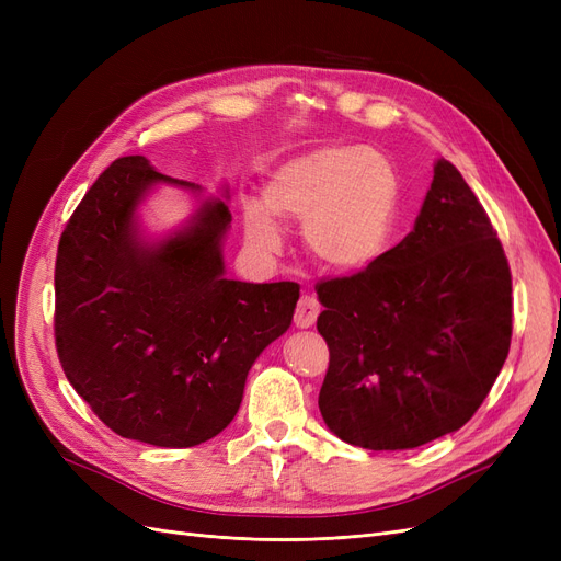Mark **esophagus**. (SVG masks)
I'll use <instances>...</instances> for the list:
<instances>
[{
  "label": "esophagus",
  "instance_id": "esophagus-1",
  "mask_svg": "<svg viewBox=\"0 0 561 561\" xmlns=\"http://www.w3.org/2000/svg\"><path fill=\"white\" fill-rule=\"evenodd\" d=\"M320 313V304L313 295H301L295 309V325L297 328H311Z\"/></svg>",
  "mask_w": 561,
  "mask_h": 561
}]
</instances>
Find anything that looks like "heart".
I'll use <instances>...</instances> for the list:
<instances>
[{
  "label": "heart",
  "instance_id": "obj_1",
  "mask_svg": "<svg viewBox=\"0 0 561 561\" xmlns=\"http://www.w3.org/2000/svg\"><path fill=\"white\" fill-rule=\"evenodd\" d=\"M264 201L272 213L304 225V243L320 264L351 274L386 252L400 180L381 151L325 145L283 161L266 180ZM243 225L254 248L280 250V227L260 203L243 208Z\"/></svg>",
  "mask_w": 561,
  "mask_h": 561
}]
</instances>
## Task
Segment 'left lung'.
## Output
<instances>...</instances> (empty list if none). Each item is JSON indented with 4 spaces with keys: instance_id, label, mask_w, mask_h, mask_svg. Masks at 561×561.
<instances>
[{
    "instance_id": "8db88e82",
    "label": "left lung",
    "mask_w": 561,
    "mask_h": 561,
    "mask_svg": "<svg viewBox=\"0 0 561 561\" xmlns=\"http://www.w3.org/2000/svg\"><path fill=\"white\" fill-rule=\"evenodd\" d=\"M316 293L330 348L318 407L355 447L414 449L458 431L511 351V266L482 203L445 159L414 229Z\"/></svg>"
}]
</instances>
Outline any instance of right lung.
<instances>
[{
	"label": "right lung",
	"instance_id": "obj_1",
	"mask_svg": "<svg viewBox=\"0 0 561 561\" xmlns=\"http://www.w3.org/2000/svg\"><path fill=\"white\" fill-rule=\"evenodd\" d=\"M171 182L145 157L107 165L67 219L56 257L54 334L67 381L116 435L194 447L222 433L257 355L293 322L299 285L225 278L222 201L159 245L135 239L145 190Z\"/></svg>",
	"mask_w": 561,
	"mask_h": 561
}]
</instances>
